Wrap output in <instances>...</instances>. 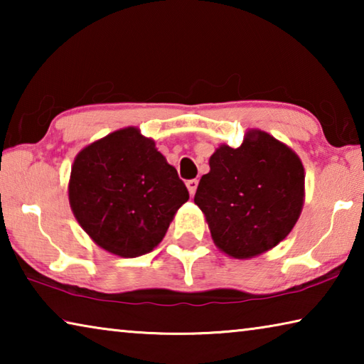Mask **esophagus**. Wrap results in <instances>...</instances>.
<instances>
[{"label": "esophagus", "mask_w": 364, "mask_h": 364, "mask_svg": "<svg viewBox=\"0 0 364 364\" xmlns=\"http://www.w3.org/2000/svg\"><path fill=\"white\" fill-rule=\"evenodd\" d=\"M197 184H199V181H197V180H188V181H186V186H188V191H189L191 196L196 194Z\"/></svg>", "instance_id": "obj_1"}]
</instances>
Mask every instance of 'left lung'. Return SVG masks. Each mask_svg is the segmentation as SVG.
Listing matches in <instances>:
<instances>
[{"label":"left lung","mask_w":364,"mask_h":364,"mask_svg":"<svg viewBox=\"0 0 364 364\" xmlns=\"http://www.w3.org/2000/svg\"><path fill=\"white\" fill-rule=\"evenodd\" d=\"M200 178L194 202L213 242L234 258H250L284 239L304 207L300 159L271 134L252 130L236 147L220 146Z\"/></svg>","instance_id":"1"}]
</instances>
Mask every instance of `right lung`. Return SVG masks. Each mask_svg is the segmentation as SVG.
<instances>
[{
  "instance_id": "obj_1",
  "label": "right lung",
  "mask_w": 364,
  "mask_h": 364,
  "mask_svg": "<svg viewBox=\"0 0 364 364\" xmlns=\"http://www.w3.org/2000/svg\"><path fill=\"white\" fill-rule=\"evenodd\" d=\"M188 199L176 168L138 128L107 134L85 147L72 165L73 215L110 254L133 258L151 252Z\"/></svg>"
}]
</instances>
